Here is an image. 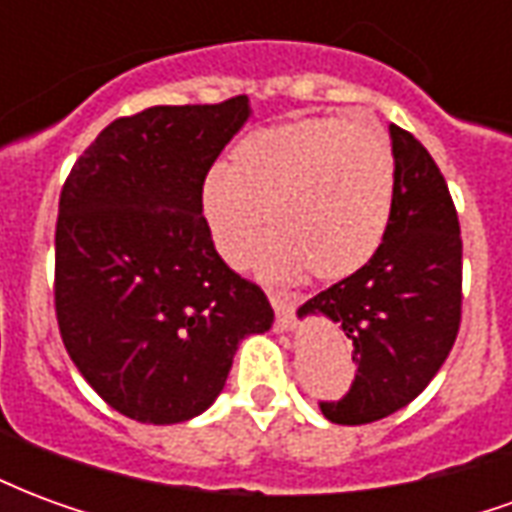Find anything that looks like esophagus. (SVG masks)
Segmentation results:
<instances>
[{
  "mask_svg": "<svg viewBox=\"0 0 512 512\" xmlns=\"http://www.w3.org/2000/svg\"><path fill=\"white\" fill-rule=\"evenodd\" d=\"M271 307L277 312V329L288 332L293 329V299L290 296H282V293H271Z\"/></svg>",
  "mask_w": 512,
  "mask_h": 512,
  "instance_id": "esophagus-1",
  "label": "esophagus"
}]
</instances>
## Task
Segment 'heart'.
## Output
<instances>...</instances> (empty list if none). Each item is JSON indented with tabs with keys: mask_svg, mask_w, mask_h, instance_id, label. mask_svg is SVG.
Segmentation results:
<instances>
[{
	"mask_svg": "<svg viewBox=\"0 0 512 512\" xmlns=\"http://www.w3.org/2000/svg\"><path fill=\"white\" fill-rule=\"evenodd\" d=\"M219 255L241 263L266 224L255 263L268 277L304 268L323 282L365 268L384 244L395 205V158L381 131L340 117H307L255 131L230 167L213 164L200 186Z\"/></svg>",
	"mask_w": 512,
	"mask_h": 512,
	"instance_id": "obj_1",
	"label": "heart"
}]
</instances>
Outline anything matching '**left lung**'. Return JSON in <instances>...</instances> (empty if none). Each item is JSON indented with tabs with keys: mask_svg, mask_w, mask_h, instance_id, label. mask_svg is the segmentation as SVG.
<instances>
[{
	"mask_svg": "<svg viewBox=\"0 0 512 512\" xmlns=\"http://www.w3.org/2000/svg\"><path fill=\"white\" fill-rule=\"evenodd\" d=\"M395 205L384 244L351 277L299 307L326 315L354 343L348 395L321 400L337 425L376 422L408 406L439 373L461 326V224L447 180L419 139L389 126Z\"/></svg>",
	"mask_w": 512,
	"mask_h": 512,
	"instance_id": "8db88e82",
	"label": "left lung"
}]
</instances>
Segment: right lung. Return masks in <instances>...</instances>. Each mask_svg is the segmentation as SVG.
Listing matches in <instances>:
<instances>
[{"mask_svg":"<svg viewBox=\"0 0 512 512\" xmlns=\"http://www.w3.org/2000/svg\"><path fill=\"white\" fill-rule=\"evenodd\" d=\"M252 115L249 98L120 117L60 194L54 307L73 365L109 406L150 425L197 417L238 343L274 310L213 249L200 186Z\"/></svg>","mask_w":512,"mask_h":512,"instance_id":"right-lung-1","label":"right lung"}]
</instances>
